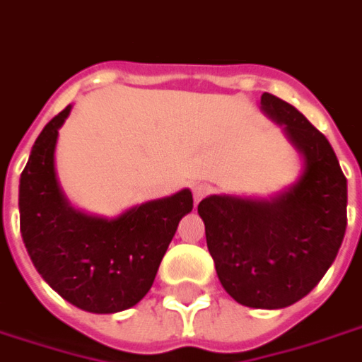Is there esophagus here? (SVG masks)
<instances>
[{
  "mask_svg": "<svg viewBox=\"0 0 362 362\" xmlns=\"http://www.w3.org/2000/svg\"><path fill=\"white\" fill-rule=\"evenodd\" d=\"M194 199L195 202H202L203 197H205V195L209 194V192H211V189H209V186H205V184H194Z\"/></svg>",
  "mask_w": 362,
  "mask_h": 362,
  "instance_id": "obj_1",
  "label": "esophagus"
}]
</instances>
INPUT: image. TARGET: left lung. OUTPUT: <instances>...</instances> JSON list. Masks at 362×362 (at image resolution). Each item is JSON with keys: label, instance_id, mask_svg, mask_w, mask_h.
<instances>
[{"label": "left lung", "instance_id": "obj_1", "mask_svg": "<svg viewBox=\"0 0 362 362\" xmlns=\"http://www.w3.org/2000/svg\"><path fill=\"white\" fill-rule=\"evenodd\" d=\"M261 109L301 153V176L270 199L209 195L197 213L222 288L245 307L284 309L303 299L338 255L347 178L330 141L296 107L263 93Z\"/></svg>", "mask_w": 362, "mask_h": 362}]
</instances>
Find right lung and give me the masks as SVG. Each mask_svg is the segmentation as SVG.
I'll list each match as a JSON object with an SVG mask.
<instances>
[{
  "mask_svg": "<svg viewBox=\"0 0 362 362\" xmlns=\"http://www.w3.org/2000/svg\"><path fill=\"white\" fill-rule=\"evenodd\" d=\"M71 109L66 105L53 117L32 146L18 186L21 234L36 270L59 296L82 310L109 315L140 303L153 286L194 197L180 189L117 218L76 211L55 173L59 128Z\"/></svg>",
  "mask_w": 362,
  "mask_h": 362,
  "instance_id": "right-lung-1",
  "label": "right lung"
}]
</instances>
